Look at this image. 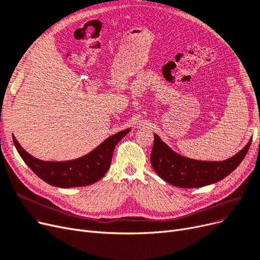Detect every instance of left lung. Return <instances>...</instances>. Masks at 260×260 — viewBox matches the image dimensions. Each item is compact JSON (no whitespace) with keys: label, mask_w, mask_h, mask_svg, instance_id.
Here are the masks:
<instances>
[{"label":"left lung","mask_w":260,"mask_h":260,"mask_svg":"<svg viewBox=\"0 0 260 260\" xmlns=\"http://www.w3.org/2000/svg\"><path fill=\"white\" fill-rule=\"evenodd\" d=\"M250 146L222 162H204L179 155L165 145L154 134L151 151V165L155 173L166 182L179 188H199L223 179L240 165Z\"/></svg>","instance_id":"8db88e82"}]
</instances>
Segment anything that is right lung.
I'll list each match as a JSON object with an SVG mask.
<instances>
[{
	"label": "right lung",
	"instance_id": "add662e5",
	"mask_svg": "<svg viewBox=\"0 0 260 260\" xmlns=\"http://www.w3.org/2000/svg\"><path fill=\"white\" fill-rule=\"evenodd\" d=\"M129 131L127 128L114 134L84 156L63 162L41 161L22 149L14 136L13 141L24 163L42 180L55 187L74 188L91 185L104 177L110 167L115 146Z\"/></svg>",
	"mask_w": 260,
	"mask_h": 260
}]
</instances>
